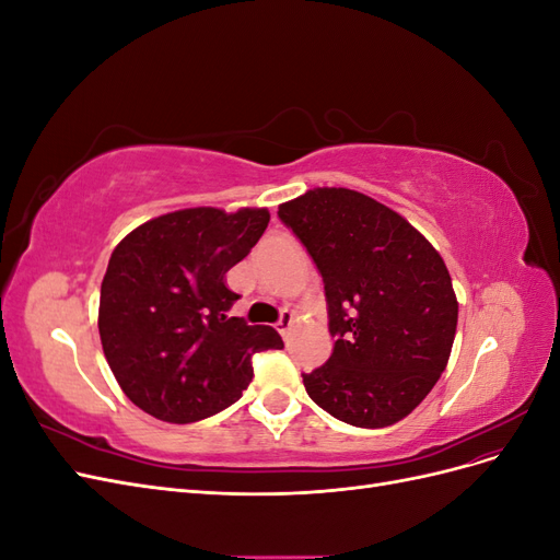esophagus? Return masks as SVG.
Wrapping results in <instances>:
<instances>
[{
  "label": "esophagus",
  "mask_w": 560,
  "mask_h": 560,
  "mask_svg": "<svg viewBox=\"0 0 560 560\" xmlns=\"http://www.w3.org/2000/svg\"><path fill=\"white\" fill-rule=\"evenodd\" d=\"M294 313L292 311H282L280 315V322H278V331L282 334V338H290V331L294 327Z\"/></svg>",
  "instance_id": "esophagus-1"
}]
</instances>
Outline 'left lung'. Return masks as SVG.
<instances>
[{
    "label": "left lung",
    "instance_id": "8db88e82",
    "mask_svg": "<svg viewBox=\"0 0 560 560\" xmlns=\"http://www.w3.org/2000/svg\"><path fill=\"white\" fill-rule=\"evenodd\" d=\"M278 217L325 280L334 352L303 374L308 397L354 428H387L448 364L457 299L448 268L401 214L360 191L317 186Z\"/></svg>",
    "mask_w": 560,
    "mask_h": 560
}]
</instances>
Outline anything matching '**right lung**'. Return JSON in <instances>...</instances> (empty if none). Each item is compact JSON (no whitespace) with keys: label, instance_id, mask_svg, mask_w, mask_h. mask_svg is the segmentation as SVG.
Wrapping results in <instances>:
<instances>
[{"label":"right lung","instance_id":"1","mask_svg":"<svg viewBox=\"0 0 560 560\" xmlns=\"http://www.w3.org/2000/svg\"><path fill=\"white\" fill-rule=\"evenodd\" d=\"M266 208H189L149 219L112 252L97 329L126 397L165 422H196L238 401L252 354L282 348L273 327L229 311L226 273L257 245Z\"/></svg>","mask_w":560,"mask_h":560}]
</instances>
